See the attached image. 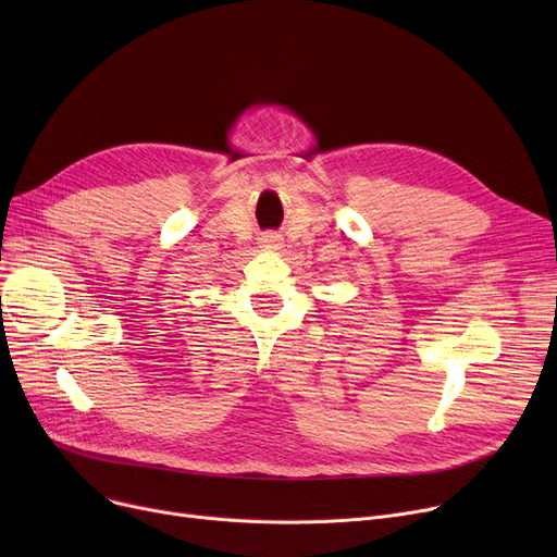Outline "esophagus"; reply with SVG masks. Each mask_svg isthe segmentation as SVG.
<instances>
[{"label":"esophagus","mask_w":557,"mask_h":557,"mask_svg":"<svg viewBox=\"0 0 557 557\" xmlns=\"http://www.w3.org/2000/svg\"><path fill=\"white\" fill-rule=\"evenodd\" d=\"M261 248H280L282 246V234H277V232H267L261 237Z\"/></svg>","instance_id":"34e87169"}]
</instances>
